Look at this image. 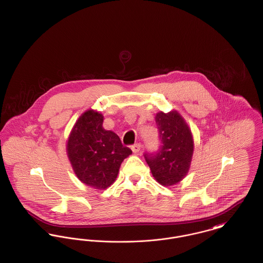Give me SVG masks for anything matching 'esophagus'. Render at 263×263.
<instances>
[{
	"instance_id": "34e87169",
	"label": "esophagus",
	"mask_w": 263,
	"mask_h": 263,
	"mask_svg": "<svg viewBox=\"0 0 263 263\" xmlns=\"http://www.w3.org/2000/svg\"><path fill=\"white\" fill-rule=\"evenodd\" d=\"M141 148H142V144L141 143H136V144H134L132 146V151H133L134 154H138L141 151Z\"/></svg>"
}]
</instances>
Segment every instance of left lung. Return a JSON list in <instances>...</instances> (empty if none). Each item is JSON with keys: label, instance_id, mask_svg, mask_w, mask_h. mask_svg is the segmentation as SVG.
I'll return each mask as SVG.
<instances>
[{"label": "left lung", "instance_id": "left-lung-1", "mask_svg": "<svg viewBox=\"0 0 263 263\" xmlns=\"http://www.w3.org/2000/svg\"><path fill=\"white\" fill-rule=\"evenodd\" d=\"M163 145L156 155H145L155 180L168 187L181 182L191 167L194 138L187 121L177 110L159 111L156 117Z\"/></svg>", "mask_w": 263, "mask_h": 263}]
</instances>
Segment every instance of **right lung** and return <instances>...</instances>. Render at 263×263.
<instances>
[{
  "instance_id": "add662e5",
  "label": "right lung",
  "mask_w": 263,
  "mask_h": 263,
  "mask_svg": "<svg viewBox=\"0 0 263 263\" xmlns=\"http://www.w3.org/2000/svg\"><path fill=\"white\" fill-rule=\"evenodd\" d=\"M104 117L88 109L74 123L66 143V153L75 176L83 184L105 190L118 178L122 161L132 155L120 137L103 128Z\"/></svg>"
}]
</instances>
